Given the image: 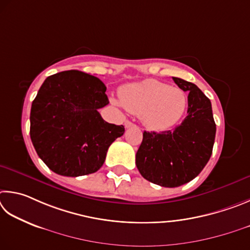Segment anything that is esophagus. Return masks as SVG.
Here are the masks:
<instances>
[{
	"label": "esophagus",
	"mask_w": 250,
	"mask_h": 250,
	"mask_svg": "<svg viewBox=\"0 0 250 250\" xmlns=\"http://www.w3.org/2000/svg\"><path fill=\"white\" fill-rule=\"evenodd\" d=\"M124 125H125V127H126V128H129V127H133V126H135V125L133 124V123H132V122H129V121H126Z\"/></svg>",
	"instance_id": "esophagus-1"
}]
</instances>
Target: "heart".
<instances>
[{"mask_svg": "<svg viewBox=\"0 0 250 250\" xmlns=\"http://www.w3.org/2000/svg\"><path fill=\"white\" fill-rule=\"evenodd\" d=\"M120 98L123 106L142 116L144 124L155 130L168 129L177 124L188 105L182 90L154 79L125 85Z\"/></svg>", "mask_w": 250, "mask_h": 250, "instance_id": "obj_1", "label": "heart"}]
</instances>
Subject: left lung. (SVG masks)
Here are the masks:
<instances>
[{
    "mask_svg": "<svg viewBox=\"0 0 250 250\" xmlns=\"http://www.w3.org/2000/svg\"><path fill=\"white\" fill-rule=\"evenodd\" d=\"M188 95V115L172 130L144 132L136 152L142 176L155 185L180 187L199 176L211 158L216 125L211 101L194 83L172 77Z\"/></svg>",
    "mask_w": 250,
    "mask_h": 250,
    "instance_id": "obj_1",
    "label": "left lung"
}]
</instances>
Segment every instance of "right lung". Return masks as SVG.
<instances>
[{
    "label": "right lung",
    "instance_id": "obj_1",
    "mask_svg": "<svg viewBox=\"0 0 250 250\" xmlns=\"http://www.w3.org/2000/svg\"><path fill=\"white\" fill-rule=\"evenodd\" d=\"M99 78L78 70L48 77L33 101L30 139L52 171L64 177L94 173L108 147L125 132L105 122L98 109L108 104Z\"/></svg>",
    "mask_w": 250,
    "mask_h": 250
}]
</instances>
